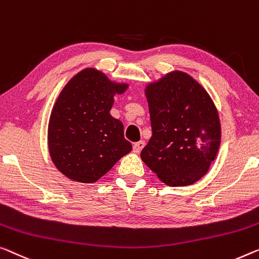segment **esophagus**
<instances>
[{
  "instance_id": "34e87169",
  "label": "esophagus",
  "mask_w": 259,
  "mask_h": 259,
  "mask_svg": "<svg viewBox=\"0 0 259 259\" xmlns=\"http://www.w3.org/2000/svg\"><path fill=\"white\" fill-rule=\"evenodd\" d=\"M144 145H145V143L143 142V141H140V142H136L134 144V146H133V149H134V152H136V153H140L141 151H142V149L144 148Z\"/></svg>"
}]
</instances>
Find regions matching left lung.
I'll list each match as a JSON object with an SVG mask.
<instances>
[{
	"label": "left lung",
	"instance_id": "8db88e82",
	"mask_svg": "<svg viewBox=\"0 0 259 259\" xmlns=\"http://www.w3.org/2000/svg\"><path fill=\"white\" fill-rule=\"evenodd\" d=\"M152 136L141 152L168 186H188L206 175L218 154L221 124L213 100L187 73H167L145 88Z\"/></svg>",
	"mask_w": 259,
	"mask_h": 259
}]
</instances>
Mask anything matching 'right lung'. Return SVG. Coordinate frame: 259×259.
<instances>
[{
  "label": "right lung",
  "instance_id": "add662e5",
  "mask_svg": "<svg viewBox=\"0 0 259 259\" xmlns=\"http://www.w3.org/2000/svg\"><path fill=\"white\" fill-rule=\"evenodd\" d=\"M126 83H116L95 68H84L58 96L49 122V151L56 167L71 180L92 184L129 153L123 124L109 111L114 95Z\"/></svg>",
  "mask_w": 259,
  "mask_h": 259
}]
</instances>
